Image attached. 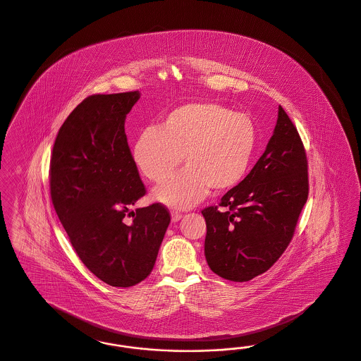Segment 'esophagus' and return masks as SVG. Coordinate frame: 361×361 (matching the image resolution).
Returning <instances> with one entry per match:
<instances>
[{"label":"esophagus","instance_id":"esophagus-1","mask_svg":"<svg viewBox=\"0 0 361 361\" xmlns=\"http://www.w3.org/2000/svg\"><path fill=\"white\" fill-rule=\"evenodd\" d=\"M181 219H183V214H181V213H178V212H172V221H173V223L180 221Z\"/></svg>","mask_w":361,"mask_h":361}]
</instances>
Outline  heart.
<instances>
[{"instance_id":"b5f03b06","label":"heart","mask_w":361,"mask_h":361,"mask_svg":"<svg viewBox=\"0 0 361 361\" xmlns=\"http://www.w3.org/2000/svg\"><path fill=\"white\" fill-rule=\"evenodd\" d=\"M257 145V128L247 113L213 101L183 104L166 113L159 129L137 137L133 160L148 180L160 183L173 173L181 157L185 169L153 190V197L174 209H189L209 189L224 193L248 172Z\"/></svg>"}]
</instances>
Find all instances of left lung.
Wrapping results in <instances>:
<instances>
[{"mask_svg":"<svg viewBox=\"0 0 361 361\" xmlns=\"http://www.w3.org/2000/svg\"><path fill=\"white\" fill-rule=\"evenodd\" d=\"M308 161L298 129L279 106L265 152L248 176L202 209L207 223L205 259L231 281H249L267 272L289 245L308 199Z\"/></svg>","mask_w":361,"mask_h":361,"instance_id":"left-lung-1","label":"left lung"}]
</instances>
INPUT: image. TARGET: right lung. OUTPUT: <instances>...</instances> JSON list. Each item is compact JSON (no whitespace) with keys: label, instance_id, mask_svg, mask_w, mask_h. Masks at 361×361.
<instances>
[{"label":"right lung","instance_id":"obj_1","mask_svg":"<svg viewBox=\"0 0 361 361\" xmlns=\"http://www.w3.org/2000/svg\"><path fill=\"white\" fill-rule=\"evenodd\" d=\"M138 99V90L89 96L63 121L50 157V197L72 247L92 274L118 288L149 276L171 223L160 202L129 211L147 193L125 135Z\"/></svg>","mask_w":361,"mask_h":361}]
</instances>
